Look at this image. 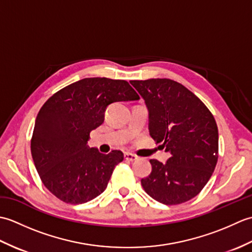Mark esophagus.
I'll return each mask as SVG.
<instances>
[{
    "instance_id": "1",
    "label": "esophagus",
    "mask_w": 252,
    "mask_h": 252,
    "mask_svg": "<svg viewBox=\"0 0 252 252\" xmlns=\"http://www.w3.org/2000/svg\"><path fill=\"white\" fill-rule=\"evenodd\" d=\"M137 156H135V155H133L131 153H126L125 154V159L127 160V161H135V160H137Z\"/></svg>"
}]
</instances>
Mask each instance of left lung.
Instances as JSON below:
<instances>
[{
    "instance_id": "8db88e82",
    "label": "left lung",
    "mask_w": 252,
    "mask_h": 252,
    "mask_svg": "<svg viewBox=\"0 0 252 252\" xmlns=\"http://www.w3.org/2000/svg\"><path fill=\"white\" fill-rule=\"evenodd\" d=\"M145 101L149 134L170 153L167 162L149 160L143 189L163 205H179L199 194L218 161L219 133L206 105L170 79L130 81Z\"/></svg>"
}]
</instances>
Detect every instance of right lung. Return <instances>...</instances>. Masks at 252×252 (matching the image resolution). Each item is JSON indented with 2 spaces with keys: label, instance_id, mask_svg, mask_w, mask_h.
<instances>
[{
  "label": "right lung",
  "instance_id": "right-lung-1",
  "mask_svg": "<svg viewBox=\"0 0 252 252\" xmlns=\"http://www.w3.org/2000/svg\"><path fill=\"white\" fill-rule=\"evenodd\" d=\"M125 80L85 78L58 91L36 116L31 154L45 187L63 202L79 205L103 192L120 151L101 154L89 148L91 131L105 119L106 108L115 101L138 100Z\"/></svg>",
  "mask_w": 252,
  "mask_h": 252
}]
</instances>
